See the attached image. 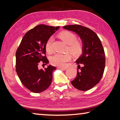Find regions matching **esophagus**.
I'll list each match as a JSON object with an SVG mask.
<instances>
[{
    "instance_id": "obj_1",
    "label": "esophagus",
    "mask_w": 120,
    "mask_h": 120,
    "mask_svg": "<svg viewBox=\"0 0 120 120\" xmlns=\"http://www.w3.org/2000/svg\"><path fill=\"white\" fill-rule=\"evenodd\" d=\"M58 69H61V70H62V71H65L67 69L66 68H62V67H58Z\"/></svg>"
}]
</instances>
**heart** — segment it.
Wrapping results in <instances>:
<instances>
[{
    "label": "heart",
    "mask_w": 120,
    "mask_h": 120,
    "mask_svg": "<svg viewBox=\"0 0 120 120\" xmlns=\"http://www.w3.org/2000/svg\"><path fill=\"white\" fill-rule=\"evenodd\" d=\"M59 37L61 39L68 45L69 51L74 54H77L81 52L82 46L81 43L76 41L77 37L74 33L69 31H62L59 34ZM53 37H49L46 41L45 48L46 51L51 53L53 51ZM71 59V56L69 53L59 54L57 53L52 56L51 63L53 65L59 67H64L67 62Z\"/></svg>",
    "instance_id": "1"
}]
</instances>
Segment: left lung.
Returning a JSON list of instances; mask_svg holds the SVG:
<instances>
[{
  "mask_svg": "<svg viewBox=\"0 0 120 120\" xmlns=\"http://www.w3.org/2000/svg\"><path fill=\"white\" fill-rule=\"evenodd\" d=\"M63 28L74 32L82 40V54L75 61L77 75L71 83L78 90L87 91L97 85L103 76L106 62L103 46L97 34L88 28L79 25Z\"/></svg>",
  "mask_w": 120,
  "mask_h": 120,
  "instance_id": "obj_1",
  "label": "left lung"
}]
</instances>
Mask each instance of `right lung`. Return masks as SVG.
I'll return each instance as SVG.
<instances>
[{"mask_svg": "<svg viewBox=\"0 0 120 120\" xmlns=\"http://www.w3.org/2000/svg\"><path fill=\"white\" fill-rule=\"evenodd\" d=\"M59 28L42 24L35 26L25 34L16 52V71L22 85L32 92H42L52 83V72L56 68L49 65L39 69L38 66L40 61L49 64L46 41Z\"/></svg>", "mask_w": 120, "mask_h": 120, "instance_id": "obj_1", "label": "right lung"}]
</instances>
